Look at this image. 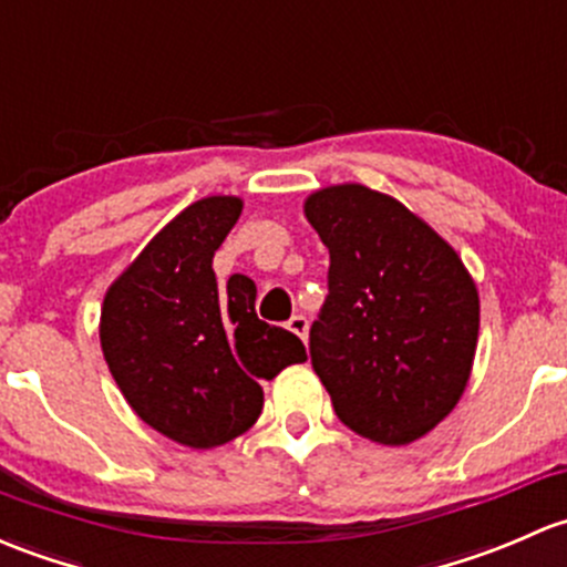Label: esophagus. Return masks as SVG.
<instances>
[{"label": "esophagus", "instance_id": "1", "mask_svg": "<svg viewBox=\"0 0 567 567\" xmlns=\"http://www.w3.org/2000/svg\"><path fill=\"white\" fill-rule=\"evenodd\" d=\"M288 329L296 333V337H301L303 342H307V333H309V320L303 318V315H293V318L288 320Z\"/></svg>", "mask_w": 567, "mask_h": 567}]
</instances>
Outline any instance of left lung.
Masks as SVG:
<instances>
[{"mask_svg": "<svg viewBox=\"0 0 567 567\" xmlns=\"http://www.w3.org/2000/svg\"><path fill=\"white\" fill-rule=\"evenodd\" d=\"M303 217L331 255L309 355L333 413L372 443L424 437L473 372L481 301L467 266L419 214L363 184L315 189Z\"/></svg>", "mask_w": 567, "mask_h": 567, "instance_id": "obj_1", "label": "left lung"}]
</instances>
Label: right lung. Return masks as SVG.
I'll list each match as a JSON object with an SVG mask.
<instances>
[{
	"label": "right lung",
	"mask_w": 567,
	"mask_h": 567,
	"mask_svg": "<svg viewBox=\"0 0 567 567\" xmlns=\"http://www.w3.org/2000/svg\"><path fill=\"white\" fill-rule=\"evenodd\" d=\"M244 200L208 195L178 212L105 290L100 348L135 415L187 449L230 443L264 410L260 380L307 361L296 333L255 315L258 288L214 277Z\"/></svg>",
	"instance_id": "1"
}]
</instances>
